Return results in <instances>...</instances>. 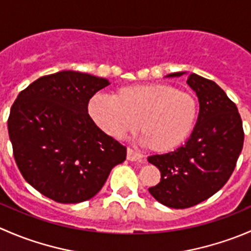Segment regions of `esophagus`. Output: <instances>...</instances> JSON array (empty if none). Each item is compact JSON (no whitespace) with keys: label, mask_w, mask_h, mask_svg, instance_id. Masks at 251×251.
Wrapping results in <instances>:
<instances>
[{"label":"esophagus","mask_w":251,"mask_h":251,"mask_svg":"<svg viewBox=\"0 0 251 251\" xmlns=\"http://www.w3.org/2000/svg\"><path fill=\"white\" fill-rule=\"evenodd\" d=\"M142 158H143V155H142L141 153L133 151L132 148H127V160L137 161V160H141Z\"/></svg>","instance_id":"34e87169"}]
</instances>
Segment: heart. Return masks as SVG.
Here are the masks:
<instances>
[{
    "mask_svg": "<svg viewBox=\"0 0 251 251\" xmlns=\"http://www.w3.org/2000/svg\"><path fill=\"white\" fill-rule=\"evenodd\" d=\"M88 113L107 135L121 138L140 124L147 148L158 153L174 151L189 138L199 115V102L187 91L169 83H143L121 87L114 96L96 95Z\"/></svg>",
    "mask_w": 251,
    "mask_h": 251,
    "instance_id": "b5f03b06",
    "label": "heart"
}]
</instances>
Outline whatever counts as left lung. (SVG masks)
Wrapping results in <instances>:
<instances>
[{"instance_id":"obj_1","label":"left lung","mask_w":251,"mask_h":251,"mask_svg":"<svg viewBox=\"0 0 251 251\" xmlns=\"http://www.w3.org/2000/svg\"><path fill=\"white\" fill-rule=\"evenodd\" d=\"M187 83L196 91L201 107L191 137L176 151L148 156L161 175L149 193L174 209L194 206L220 191L233 173L244 142L238 108L225 91L197 74L189 75Z\"/></svg>"}]
</instances>
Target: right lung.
Wrapping results in <instances>:
<instances>
[{
	"mask_svg": "<svg viewBox=\"0 0 251 251\" xmlns=\"http://www.w3.org/2000/svg\"><path fill=\"white\" fill-rule=\"evenodd\" d=\"M108 85L107 78L59 72L30 83L12 105L8 133L18 169L57 203L95 197L126 159V147L88 115L90 100Z\"/></svg>",
	"mask_w": 251,
	"mask_h": 251,
	"instance_id": "1",
	"label": "right lung"
}]
</instances>
